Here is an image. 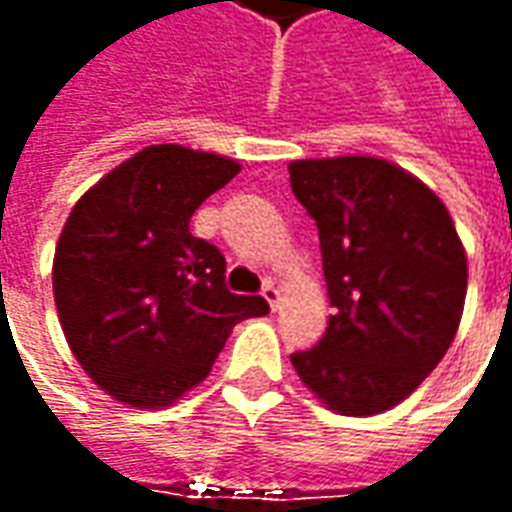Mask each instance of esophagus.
I'll return each mask as SVG.
<instances>
[{"instance_id":"34e87169","label":"esophagus","mask_w":512,"mask_h":512,"mask_svg":"<svg viewBox=\"0 0 512 512\" xmlns=\"http://www.w3.org/2000/svg\"><path fill=\"white\" fill-rule=\"evenodd\" d=\"M263 299H266L268 304H271V310H277L279 290H277V285H274V282H266V285H263Z\"/></svg>"}]
</instances>
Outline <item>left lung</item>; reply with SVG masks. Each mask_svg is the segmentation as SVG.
<instances>
[{
  "mask_svg": "<svg viewBox=\"0 0 512 512\" xmlns=\"http://www.w3.org/2000/svg\"><path fill=\"white\" fill-rule=\"evenodd\" d=\"M290 189L321 238L334 315L290 362L345 417L397 406L447 354L466 299V255L433 191L381 158L290 164Z\"/></svg>",
  "mask_w": 512,
  "mask_h": 512,
  "instance_id": "8db88e82",
  "label": "left lung"
}]
</instances>
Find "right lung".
<instances>
[{"mask_svg":"<svg viewBox=\"0 0 512 512\" xmlns=\"http://www.w3.org/2000/svg\"><path fill=\"white\" fill-rule=\"evenodd\" d=\"M238 169L213 153L150 145L68 216L54 255L62 332L120 403H175L211 373L235 323L268 312L263 296L230 293L219 246L189 233L194 211Z\"/></svg>","mask_w":512,"mask_h":512,"instance_id":"obj_1","label":"right lung"}]
</instances>
